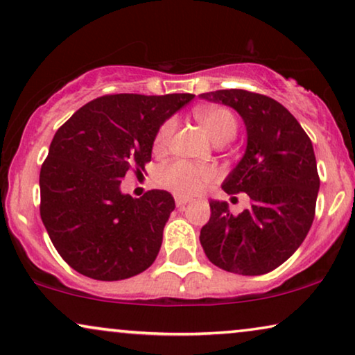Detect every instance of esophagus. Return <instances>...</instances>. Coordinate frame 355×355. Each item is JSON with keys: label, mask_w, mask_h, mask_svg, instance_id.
<instances>
[{"label": "esophagus", "mask_w": 355, "mask_h": 355, "mask_svg": "<svg viewBox=\"0 0 355 355\" xmlns=\"http://www.w3.org/2000/svg\"><path fill=\"white\" fill-rule=\"evenodd\" d=\"M174 202H176V205H178L179 208H181V207H184V205H187L189 198L182 197V196H176V197H174Z\"/></svg>", "instance_id": "1"}]
</instances>
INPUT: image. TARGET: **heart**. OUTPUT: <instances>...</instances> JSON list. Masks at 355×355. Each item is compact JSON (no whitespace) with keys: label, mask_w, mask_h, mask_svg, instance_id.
Returning a JSON list of instances; mask_svg holds the SVG:
<instances>
[{"label":"heart","mask_w":355,"mask_h":355,"mask_svg":"<svg viewBox=\"0 0 355 355\" xmlns=\"http://www.w3.org/2000/svg\"><path fill=\"white\" fill-rule=\"evenodd\" d=\"M196 116L215 144L221 142V140L230 142L236 135L237 123L234 114L230 110L220 108V106H203V108L196 111ZM174 128H176V121L173 118L164 121L155 135V152H162L166 148ZM213 181H215V169L210 166H193V164L186 162L169 163L158 171L159 186L166 187L176 196L182 197L197 196Z\"/></svg>","instance_id":"heart-1"}]
</instances>
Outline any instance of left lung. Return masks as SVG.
Listing matches in <instances>:
<instances>
[{
    "label": "left lung",
    "mask_w": 355,
    "mask_h": 355,
    "mask_svg": "<svg viewBox=\"0 0 355 355\" xmlns=\"http://www.w3.org/2000/svg\"><path fill=\"white\" fill-rule=\"evenodd\" d=\"M198 96L231 106L244 121V157L221 187L250 197V207L239 215H232L226 202L211 200L200 244L223 270L265 275L299 249L313 223L320 178L312 142L297 119L270 96L239 89Z\"/></svg>",
    "instance_id": "obj_1"
}]
</instances>
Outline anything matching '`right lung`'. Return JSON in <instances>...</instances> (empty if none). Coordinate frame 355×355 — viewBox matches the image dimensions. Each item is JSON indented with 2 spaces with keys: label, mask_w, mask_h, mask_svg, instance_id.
<instances>
[{
  "label": "right lung",
  "mask_w": 355,
  "mask_h": 355,
  "mask_svg": "<svg viewBox=\"0 0 355 355\" xmlns=\"http://www.w3.org/2000/svg\"><path fill=\"white\" fill-rule=\"evenodd\" d=\"M193 96H100L58 129L40 171V216L71 268L119 281L157 259L174 198L166 191L134 198L121 191V179L145 168L158 129Z\"/></svg>",
  "instance_id": "obj_1"
}]
</instances>
